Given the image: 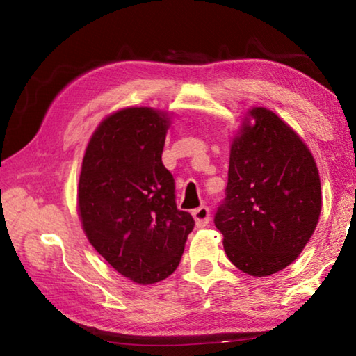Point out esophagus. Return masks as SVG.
Wrapping results in <instances>:
<instances>
[{
    "mask_svg": "<svg viewBox=\"0 0 356 356\" xmlns=\"http://www.w3.org/2000/svg\"><path fill=\"white\" fill-rule=\"evenodd\" d=\"M193 218H195L197 227L207 226V222L210 221V209L207 206H201L193 210Z\"/></svg>",
    "mask_w": 356,
    "mask_h": 356,
    "instance_id": "obj_1",
    "label": "esophagus"
}]
</instances>
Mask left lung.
<instances>
[{"instance_id": "8db88e82", "label": "left lung", "mask_w": 356, "mask_h": 356, "mask_svg": "<svg viewBox=\"0 0 356 356\" xmlns=\"http://www.w3.org/2000/svg\"><path fill=\"white\" fill-rule=\"evenodd\" d=\"M248 116L232 141L215 226L229 261L243 273L268 276L292 264L314 234L321 179L314 156L284 120L261 106Z\"/></svg>"}]
</instances>
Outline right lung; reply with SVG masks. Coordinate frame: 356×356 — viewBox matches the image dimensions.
Listing matches in <instances>:
<instances>
[{"instance_id": "1", "label": "right lung", "mask_w": 356, "mask_h": 356, "mask_svg": "<svg viewBox=\"0 0 356 356\" xmlns=\"http://www.w3.org/2000/svg\"><path fill=\"white\" fill-rule=\"evenodd\" d=\"M170 118L124 108L100 122L83 156L78 213L95 251L138 284L177 268L195 220L176 206V184L161 163Z\"/></svg>"}]
</instances>
